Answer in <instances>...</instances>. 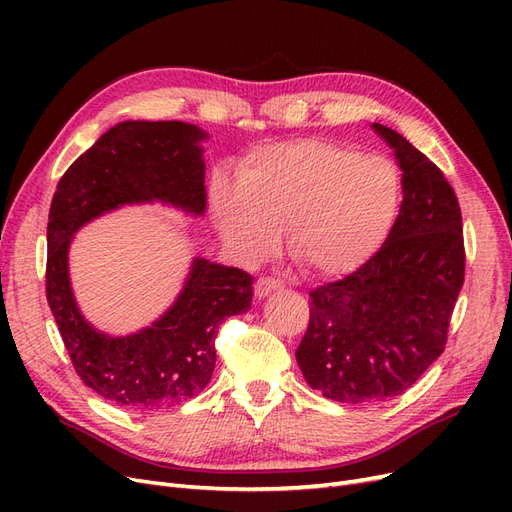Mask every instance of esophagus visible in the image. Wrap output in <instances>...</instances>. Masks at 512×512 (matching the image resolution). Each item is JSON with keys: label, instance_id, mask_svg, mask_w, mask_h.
I'll return each instance as SVG.
<instances>
[{"label": "esophagus", "instance_id": "obj_1", "mask_svg": "<svg viewBox=\"0 0 512 512\" xmlns=\"http://www.w3.org/2000/svg\"><path fill=\"white\" fill-rule=\"evenodd\" d=\"M282 290V282L273 280V277H260V280L256 282V297L258 299H265L269 297V294Z\"/></svg>", "mask_w": 512, "mask_h": 512}]
</instances>
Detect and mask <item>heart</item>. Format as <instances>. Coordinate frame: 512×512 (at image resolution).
I'll list each match as a JSON object with an SVG mask.
<instances>
[{"instance_id": "heart-1", "label": "heart", "mask_w": 512, "mask_h": 512, "mask_svg": "<svg viewBox=\"0 0 512 512\" xmlns=\"http://www.w3.org/2000/svg\"><path fill=\"white\" fill-rule=\"evenodd\" d=\"M399 200L393 162L318 138L260 149L239 185L213 190L222 237L239 256L262 258L284 228L288 252L320 277L367 265L391 235Z\"/></svg>"}]
</instances>
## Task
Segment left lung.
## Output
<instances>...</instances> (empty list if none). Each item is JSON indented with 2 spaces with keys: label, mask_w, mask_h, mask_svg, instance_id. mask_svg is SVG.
Here are the masks:
<instances>
[{
  "label": "left lung",
  "mask_w": 512,
  "mask_h": 512,
  "mask_svg": "<svg viewBox=\"0 0 512 512\" xmlns=\"http://www.w3.org/2000/svg\"><path fill=\"white\" fill-rule=\"evenodd\" d=\"M404 200L380 252L344 280L309 292L297 348L307 384L342 404H378L421 378L446 344L466 271L457 196L442 170L395 130Z\"/></svg>",
  "instance_id": "8db88e82"
}]
</instances>
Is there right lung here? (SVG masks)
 Segmentation results:
<instances>
[{"instance_id":"right-lung-1","label":"right lung","mask_w":512,"mask_h":512,"mask_svg":"<svg viewBox=\"0 0 512 512\" xmlns=\"http://www.w3.org/2000/svg\"><path fill=\"white\" fill-rule=\"evenodd\" d=\"M183 121H121L104 132L57 183L46 226V301L81 380L132 412H158L205 389L215 335L252 307V275L196 256L175 303L149 327L108 335L76 305L68 250L91 220L123 205L162 203L200 218L207 209L203 141Z\"/></svg>"}]
</instances>
